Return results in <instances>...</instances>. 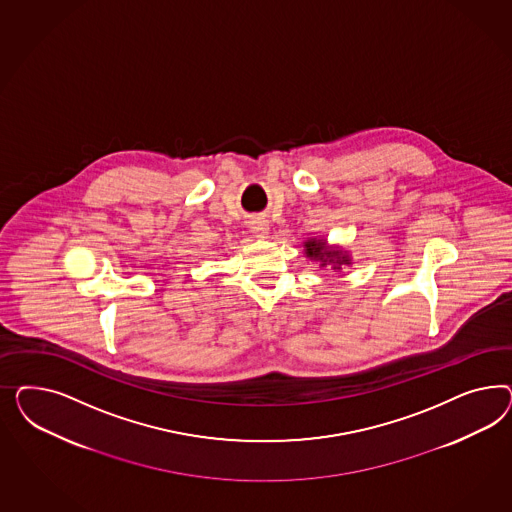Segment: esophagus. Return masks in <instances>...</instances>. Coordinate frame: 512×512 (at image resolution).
Instances as JSON below:
<instances>
[{"mask_svg":"<svg viewBox=\"0 0 512 512\" xmlns=\"http://www.w3.org/2000/svg\"><path fill=\"white\" fill-rule=\"evenodd\" d=\"M251 231L257 234V236H266L268 234V225L263 219H253L251 221Z\"/></svg>","mask_w":512,"mask_h":512,"instance_id":"esophagus-1","label":"esophagus"}]
</instances>
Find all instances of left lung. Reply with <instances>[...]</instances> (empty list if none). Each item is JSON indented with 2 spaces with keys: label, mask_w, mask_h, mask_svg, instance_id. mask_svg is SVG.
I'll return each instance as SVG.
<instances>
[{
  "label": "left lung",
  "mask_w": 512,
  "mask_h": 512,
  "mask_svg": "<svg viewBox=\"0 0 512 512\" xmlns=\"http://www.w3.org/2000/svg\"><path fill=\"white\" fill-rule=\"evenodd\" d=\"M304 253L311 261L321 263V266H332L334 270H341V266L351 264V257L347 255V251L340 248H330L326 246L325 240H317V238H310L308 242H304Z\"/></svg>",
  "instance_id": "8db88e82"
}]
</instances>
